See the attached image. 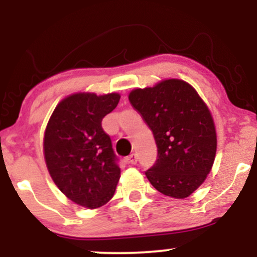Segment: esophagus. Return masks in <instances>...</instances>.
Returning a JSON list of instances; mask_svg holds the SVG:
<instances>
[{"instance_id":"1","label":"esophagus","mask_w":257,"mask_h":257,"mask_svg":"<svg viewBox=\"0 0 257 257\" xmlns=\"http://www.w3.org/2000/svg\"><path fill=\"white\" fill-rule=\"evenodd\" d=\"M126 161H128V163H131V164H137V162H138L137 155H135V153H133V155L129 156Z\"/></svg>"}]
</instances>
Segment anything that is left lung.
Returning <instances> with one entry per match:
<instances>
[{
	"mask_svg": "<svg viewBox=\"0 0 257 257\" xmlns=\"http://www.w3.org/2000/svg\"><path fill=\"white\" fill-rule=\"evenodd\" d=\"M129 101L155 137L158 159L145 173L156 190L168 197L191 196L210 173L217 139L209 107L187 82L169 78L137 88Z\"/></svg>",
	"mask_w": 257,
	"mask_h": 257,
	"instance_id": "1",
	"label": "left lung"
}]
</instances>
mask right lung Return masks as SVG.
<instances>
[{"mask_svg":"<svg viewBox=\"0 0 257 257\" xmlns=\"http://www.w3.org/2000/svg\"><path fill=\"white\" fill-rule=\"evenodd\" d=\"M119 99L118 93L71 94L57 105L44 131V161L53 181L84 208L106 204L120 178L111 139L101 126Z\"/></svg>","mask_w":257,"mask_h":257,"instance_id":"1","label":"right lung"}]
</instances>
